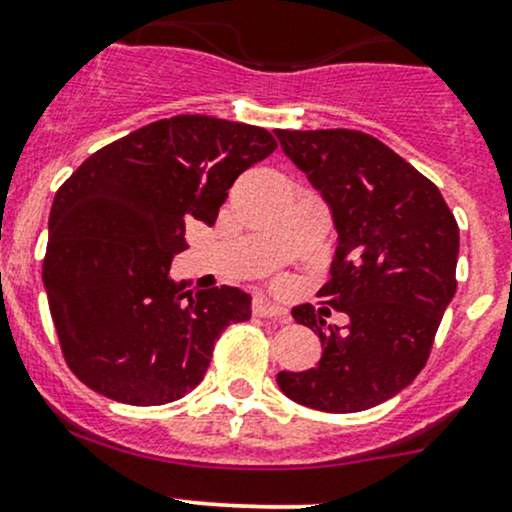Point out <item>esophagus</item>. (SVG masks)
I'll list each match as a JSON object with an SVG mask.
<instances>
[{"label":"esophagus","instance_id":"esophagus-1","mask_svg":"<svg viewBox=\"0 0 512 512\" xmlns=\"http://www.w3.org/2000/svg\"><path fill=\"white\" fill-rule=\"evenodd\" d=\"M254 315L256 317H271V320H278L280 324H288L290 315L283 310V307L276 305V302H268V300H256L254 302Z\"/></svg>","mask_w":512,"mask_h":512}]
</instances>
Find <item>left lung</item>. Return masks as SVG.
<instances>
[{"label":"left lung","instance_id":"1","mask_svg":"<svg viewBox=\"0 0 512 512\" xmlns=\"http://www.w3.org/2000/svg\"><path fill=\"white\" fill-rule=\"evenodd\" d=\"M276 136L332 212V280L317 295L349 317L344 329L324 327L312 305L293 307L295 322L320 334L322 359L307 371H280L278 388L305 408L368 410L427 364L456 293L459 227L437 185L364 131Z\"/></svg>","mask_w":512,"mask_h":512}]
</instances>
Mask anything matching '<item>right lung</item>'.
<instances>
[{
	"mask_svg": "<svg viewBox=\"0 0 512 512\" xmlns=\"http://www.w3.org/2000/svg\"><path fill=\"white\" fill-rule=\"evenodd\" d=\"M271 131L178 114L92 153L48 217L43 288L70 371L126 405H166L205 376L214 342L251 295L183 290L170 261L185 222H217L234 180L276 151Z\"/></svg>",
	"mask_w": 512,
	"mask_h": 512,
	"instance_id": "right-lung-1",
	"label": "right lung"
}]
</instances>
